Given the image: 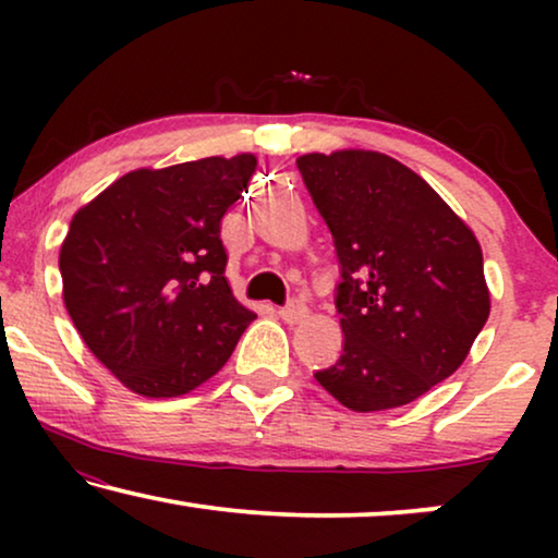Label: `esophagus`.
<instances>
[{
    "label": "esophagus",
    "instance_id": "34e87169",
    "mask_svg": "<svg viewBox=\"0 0 558 558\" xmlns=\"http://www.w3.org/2000/svg\"><path fill=\"white\" fill-rule=\"evenodd\" d=\"M279 315H281V319H284V323H300V319L307 317V304L294 296L292 302L284 304V307L279 310Z\"/></svg>",
    "mask_w": 558,
    "mask_h": 558
}]
</instances>
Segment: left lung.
<instances>
[{
    "mask_svg": "<svg viewBox=\"0 0 558 558\" xmlns=\"http://www.w3.org/2000/svg\"><path fill=\"white\" fill-rule=\"evenodd\" d=\"M296 167L340 262L345 345L317 384L363 414L411 403L460 368L490 315L475 233L380 151H315Z\"/></svg>",
    "mask_w": 558,
    "mask_h": 558,
    "instance_id": "1",
    "label": "left lung"
}]
</instances>
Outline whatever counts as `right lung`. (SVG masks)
Returning a JSON list of instances; mask_svg holds the SVG:
<instances>
[{"label":"right lung","instance_id":"add662e5","mask_svg":"<svg viewBox=\"0 0 558 558\" xmlns=\"http://www.w3.org/2000/svg\"><path fill=\"white\" fill-rule=\"evenodd\" d=\"M254 170V155L134 170L73 216L60 246L65 310L129 391L190 393L256 319L228 287L220 241Z\"/></svg>","mask_w":558,"mask_h":558}]
</instances>
